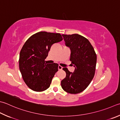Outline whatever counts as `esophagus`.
Returning a JSON list of instances; mask_svg holds the SVG:
<instances>
[{
  "mask_svg": "<svg viewBox=\"0 0 120 120\" xmlns=\"http://www.w3.org/2000/svg\"><path fill=\"white\" fill-rule=\"evenodd\" d=\"M58 70H62L63 69V67L61 66H60V65H59L58 67Z\"/></svg>",
  "mask_w": 120,
  "mask_h": 120,
  "instance_id": "1",
  "label": "esophagus"
}]
</instances>
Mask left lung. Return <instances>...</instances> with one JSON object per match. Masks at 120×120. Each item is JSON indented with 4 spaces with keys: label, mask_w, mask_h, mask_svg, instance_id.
<instances>
[{
    "label": "left lung",
    "mask_w": 120,
    "mask_h": 120,
    "mask_svg": "<svg viewBox=\"0 0 120 120\" xmlns=\"http://www.w3.org/2000/svg\"><path fill=\"white\" fill-rule=\"evenodd\" d=\"M62 35L66 45L71 49L70 60L75 69L74 73H71L67 68H63L66 76L61 81V86L68 93H80L86 89L94 76L97 55L86 38L78 34Z\"/></svg>",
    "instance_id": "left-lung-1"
}]
</instances>
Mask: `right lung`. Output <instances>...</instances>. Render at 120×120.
<instances>
[{"mask_svg":"<svg viewBox=\"0 0 120 120\" xmlns=\"http://www.w3.org/2000/svg\"><path fill=\"white\" fill-rule=\"evenodd\" d=\"M60 33L39 32L32 35L25 42L20 53L19 69L22 78L28 87L33 91H44L50 86L58 64L45 63L51 47L60 42Z\"/></svg>","mask_w":120,"mask_h":120,"instance_id":"add662e5","label":"right lung"}]
</instances>
